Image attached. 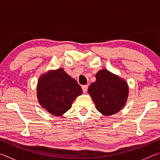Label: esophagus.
<instances>
[{"label":"esophagus","instance_id":"34e87169","mask_svg":"<svg viewBox=\"0 0 160 160\" xmlns=\"http://www.w3.org/2000/svg\"><path fill=\"white\" fill-rule=\"evenodd\" d=\"M82 89L83 92H84V93H86L87 91H88V85H82Z\"/></svg>","mask_w":160,"mask_h":160}]
</instances>
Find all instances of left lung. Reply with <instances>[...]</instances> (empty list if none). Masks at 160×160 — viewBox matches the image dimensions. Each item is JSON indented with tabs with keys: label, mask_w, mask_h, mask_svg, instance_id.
Listing matches in <instances>:
<instances>
[{
	"label": "left lung",
	"mask_w": 160,
	"mask_h": 160,
	"mask_svg": "<svg viewBox=\"0 0 160 160\" xmlns=\"http://www.w3.org/2000/svg\"><path fill=\"white\" fill-rule=\"evenodd\" d=\"M97 80L88 88L97 109L104 116L114 114L125 105L128 94L126 81L104 69L97 72Z\"/></svg>",
	"instance_id": "obj_1"
}]
</instances>
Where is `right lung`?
<instances>
[{
  "label": "right lung",
  "mask_w": 160,
  "mask_h": 160,
  "mask_svg": "<svg viewBox=\"0 0 160 160\" xmlns=\"http://www.w3.org/2000/svg\"><path fill=\"white\" fill-rule=\"evenodd\" d=\"M82 92L77 81L70 78L63 68L48 72L38 82L39 104L54 116H61L69 110L73 100Z\"/></svg>",
  "instance_id": "obj_1"
}]
</instances>
